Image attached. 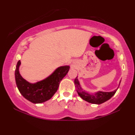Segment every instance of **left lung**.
I'll list each match as a JSON object with an SVG mask.
<instances>
[{
  "mask_svg": "<svg viewBox=\"0 0 135 135\" xmlns=\"http://www.w3.org/2000/svg\"><path fill=\"white\" fill-rule=\"evenodd\" d=\"M121 82V81H120ZM120 82L119 83L120 84ZM74 84L75 87L77 88V91L78 95L84 99V100L87 101L88 103H92V104H100L101 103H104L105 101H108L110 98L113 97L114 94L115 93L117 89H116L113 91L110 92H104V91H98L95 95H91L87 92L83 91L82 88H81L80 83H79L77 77L75 79Z\"/></svg>",
  "mask_w": 135,
  "mask_h": 135,
  "instance_id": "1",
  "label": "left lung"
}]
</instances>
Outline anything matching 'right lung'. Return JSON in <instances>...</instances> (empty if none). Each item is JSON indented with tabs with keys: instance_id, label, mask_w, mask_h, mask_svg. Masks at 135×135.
I'll return each instance as SVG.
<instances>
[{
	"instance_id": "obj_1",
	"label": "right lung",
	"mask_w": 135,
	"mask_h": 135,
	"mask_svg": "<svg viewBox=\"0 0 135 135\" xmlns=\"http://www.w3.org/2000/svg\"><path fill=\"white\" fill-rule=\"evenodd\" d=\"M21 61L17 62L15 69V80L20 93L27 100L33 103H42L49 100L58 90L61 80L67 74L69 66H60L47 78L34 84L24 79L20 75L19 68Z\"/></svg>"
}]
</instances>
